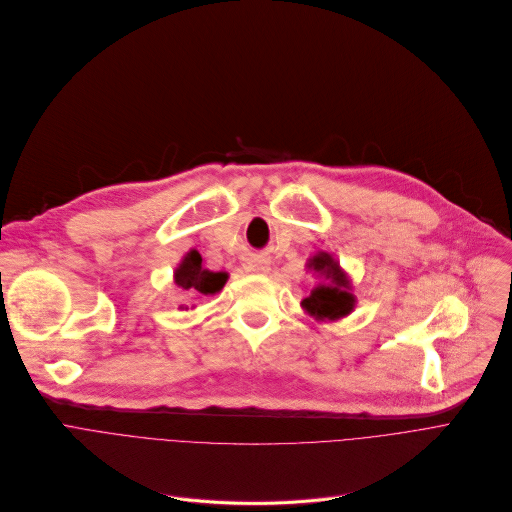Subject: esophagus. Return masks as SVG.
I'll return each instance as SVG.
<instances>
[{
  "mask_svg": "<svg viewBox=\"0 0 512 512\" xmlns=\"http://www.w3.org/2000/svg\"><path fill=\"white\" fill-rule=\"evenodd\" d=\"M245 269L249 271V274H265V271H267V261L261 259V257H251V259H247Z\"/></svg>",
  "mask_w": 512,
  "mask_h": 512,
  "instance_id": "obj_1",
  "label": "esophagus"
}]
</instances>
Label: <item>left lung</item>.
Instances as JSON below:
<instances>
[{
  "instance_id": "left-lung-1",
  "label": "left lung",
  "mask_w": 512,
  "mask_h": 512,
  "mask_svg": "<svg viewBox=\"0 0 512 512\" xmlns=\"http://www.w3.org/2000/svg\"><path fill=\"white\" fill-rule=\"evenodd\" d=\"M309 267L317 274V282L311 294L302 300V306L317 319H339L354 309V296L350 294V282L339 269V263L331 255L319 253L309 261Z\"/></svg>"
}]
</instances>
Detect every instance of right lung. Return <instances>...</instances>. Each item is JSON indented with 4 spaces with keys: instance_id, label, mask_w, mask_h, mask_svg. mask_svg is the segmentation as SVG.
<instances>
[{
    "instance_id": "right-lung-1",
    "label": "right lung",
    "mask_w": 512,
    "mask_h": 512,
    "mask_svg": "<svg viewBox=\"0 0 512 512\" xmlns=\"http://www.w3.org/2000/svg\"><path fill=\"white\" fill-rule=\"evenodd\" d=\"M228 274L224 271H210L201 265V255L191 251L175 271V282L179 288L193 294H216L224 288Z\"/></svg>"
}]
</instances>
